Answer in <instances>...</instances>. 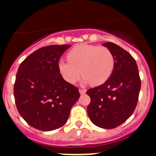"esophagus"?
<instances>
[{
	"instance_id": "34e87169",
	"label": "esophagus",
	"mask_w": 156,
	"mask_h": 156,
	"mask_svg": "<svg viewBox=\"0 0 156 156\" xmlns=\"http://www.w3.org/2000/svg\"><path fill=\"white\" fill-rule=\"evenodd\" d=\"M79 91H80V94H86V90H85V89H80V90H79Z\"/></svg>"
}]
</instances>
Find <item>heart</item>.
I'll list each match as a JSON object with an SVG mask.
<instances>
[{
  "instance_id": "1",
  "label": "heart",
  "mask_w": 156,
  "mask_h": 156,
  "mask_svg": "<svg viewBox=\"0 0 156 156\" xmlns=\"http://www.w3.org/2000/svg\"><path fill=\"white\" fill-rule=\"evenodd\" d=\"M68 62L58 63L62 78L74 84L81 73L85 83L93 86L104 83L111 76L115 67V58L109 48L83 43L72 48L67 54Z\"/></svg>"
}]
</instances>
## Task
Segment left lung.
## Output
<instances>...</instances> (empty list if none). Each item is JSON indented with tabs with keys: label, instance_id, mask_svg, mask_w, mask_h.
<instances>
[{
	"label": "left lung",
	"instance_id": "1",
	"mask_svg": "<svg viewBox=\"0 0 156 156\" xmlns=\"http://www.w3.org/2000/svg\"><path fill=\"white\" fill-rule=\"evenodd\" d=\"M102 45L113 52L115 67L107 82L86 91L91 98L87 112L93 124L111 129L124 123L134 113L141 82L135 59L129 52L113 43Z\"/></svg>",
	"mask_w": 156,
	"mask_h": 156
}]
</instances>
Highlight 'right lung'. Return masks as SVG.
I'll use <instances>...</instances> for the list:
<instances>
[{"mask_svg":"<svg viewBox=\"0 0 156 156\" xmlns=\"http://www.w3.org/2000/svg\"><path fill=\"white\" fill-rule=\"evenodd\" d=\"M70 45L44 46L19 65L14 84L16 105L21 116L33 128L49 131L67 122L80 94L65 81L58 63Z\"/></svg>","mask_w":156,"mask_h":156,"instance_id":"right-lung-1","label":"right lung"}]
</instances>
